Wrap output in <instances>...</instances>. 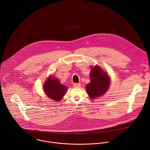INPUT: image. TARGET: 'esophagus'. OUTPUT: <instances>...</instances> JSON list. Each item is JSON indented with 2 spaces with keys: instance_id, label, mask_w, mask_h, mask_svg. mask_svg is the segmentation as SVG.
<instances>
[{
  "instance_id": "obj_1",
  "label": "esophagus",
  "mask_w": 150,
  "mask_h": 150,
  "mask_svg": "<svg viewBox=\"0 0 150 150\" xmlns=\"http://www.w3.org/2000/svg\"><path fill=\"white\" fill-rule=\"evenodd\" d=\"M80 86H81L80 83H74L73 84V87H75V88H78V87H79Z\"/></svg>"
}]
</instances>
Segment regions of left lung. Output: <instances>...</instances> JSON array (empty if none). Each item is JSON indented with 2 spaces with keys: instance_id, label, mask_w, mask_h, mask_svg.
<instances>
[{
  "instance_id": "1",
  "label": "left lung",
  "mask_w": 150,
  "mask_h": 150,
  "mask_svg": "<svg viewBox=\"0 0 150 150\" xmlns=\"http://www.w3.org/2000/svg\"><path fill=\"white\" fill-rule=\"evenodd\" d=\"M91 82L86 85V90L91 98L103 96L109 87L110 79L105 72L96 66L91 69Z\"/></svg>"
}]
</instances>
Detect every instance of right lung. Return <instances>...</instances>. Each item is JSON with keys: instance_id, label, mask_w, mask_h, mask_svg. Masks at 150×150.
Returning <instances> with one entry per match:
<instances>
[{"instance_id": "1", "label": "right lung", "mask_w": 150, "mask_h": 150, "mask_svg": "<svg viewBox=\"0 0 150 150\" xmlns=\"http://www.w3.org/2000/svg\"><path fill=\"white\" fill-rule=\"evenodd\" d=\"M45 91L51 99L60 101L66 93L68 88L65 85H62L57 78L50 77L45 83Z\"/></svg>"}]
</instances>
